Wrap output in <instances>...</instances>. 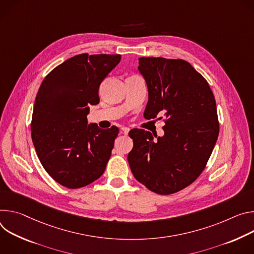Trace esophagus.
<instances>
[{"instance_id": "esophagus-1", "label": "esophagus", "mask_w": 254, "mask_h": 254, "mask_svg": "<svg viewBox=\"0 0 254 254\" xmlns=\"http://www.w3.org/2000/svg\"><path fill=\"white\" fill-rule=\"evenodd\" d=\"M129 130H130V129H129V128H127V127H122V128H121V130H120V131H121V134H124V135H127V134H128V133H129Z\"/></svg>"}]
</instances>
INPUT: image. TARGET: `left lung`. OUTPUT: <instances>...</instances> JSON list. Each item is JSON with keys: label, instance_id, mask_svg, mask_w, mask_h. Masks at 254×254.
<instances>
[{"label": "left lung", "instance_id": "obj_1", "mask_svg": "<svg viewBox=\"0 0 254 254\" xmlns=\"http://www.w3.org/2000/svg\"><path fill=\"white\" fill-rule=\"evenodd\" d=\"M138 69L148 88L144 118L163 112L164 135L154 140L149 131L131 130L128 162L148 190L175 193L199 178L212 154L219 135L215 97L206 78L184 60L140 58Z\"/></svg>", "mask_w": 254, "mask_h": 254}]
</instances>
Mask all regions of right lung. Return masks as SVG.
Returning a JSON list of instances; mask_svg holds the SVG:
<instances>
[{
    "label": "right lung",
    "instance_id": "obj_1",
    "mask_svg": "<svg viewBox=\"0 0 254 254\" xmlns=\"http://www.w3.org/2000/svg\"><path fill=\"white\" fill-rule=\"evenodd\" d=\"M120 54H77L53 68L35 98L31 137L46 173L68 189H79L105 172L119 129L88 125L99 87Z\"/></svg>",
    "mask_w": 254,
    "mask_h": 254
}]
</instances>
